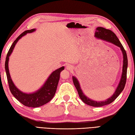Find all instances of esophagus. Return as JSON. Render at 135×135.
Instances as JSON below:
<instances>
[{
	"instance_id": "1",
	"label": "esophagus",
	"mask_w": 135,
	"mask_h": 135,
	"mask_svg": "<svg viewBox=\"0 0 135 135\" xmlns=\"http://www.w3.org/2000/svg\"><path fill=\"white\" fill-rule=\"evenodd\" d=\"M66 68L68 70H71L73 69V66L70 64H67V66H66Z\"/></svg>"
}]
</instances>
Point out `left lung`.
<instances>
[{
	"label": "left lung",
	"instance_id": "8db88e82",
	"mask_svg": "<svg viewBox=\"0 0 135 135\" xmlns=\"http://www.w3.org/2000/svg\"><path fill=\"white\" fill-rule=\"evenodd\" d=\"M95 37L97 39H100L103 40V41H106L107 42H109L112 44L120 47L123 54V67H122V73L121 80L119 83L115 91L110 98H108L105 101L103 102H96L94 100L89 99L88 97L86 96L84 93L82 92V89L80 86L79 83L75 76H73V80L74 84L78 91L79 97L82 100L83 102H84L85 104L93 106V107H102L105 105L110 104L113 102L115 100L117 97H118L120 93L122 92V91L124 90L125 88L126 81H127V67H128V58L126 51L124 49V47L121 44V42L119 41L118 38H117L116 35L114 33L113 31L111 30H107L104 28L103 27H97L96 28V32H95Z\"/></svg>",
	"mask_w": 135,
	"mask_h": 135
}]
</instances>
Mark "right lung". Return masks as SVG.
<instances>
[{"mask_svg":"<svg viewBox=\"0 0 135 135\" xmlns=\"http://www.w3.org/2000/svg\"><path fill=\"white\" fill-rule=\"evenodd\" d=\"M35 31V29L25 31L18 36V38L14 41L13 44L11 46L7 53L5 61L6 73L7 81L11 93H12L14 97L22 104L27 106V107L33 108L38 107L46 104L47 103L50 102L53 99L57 90V85H58L60 79V73L64 69V67H61L59 69L54 71L49 76L47 81H46L41 88H40L38 90L33 93L28 94L23 93L22 91H20L18 89H17V88L14 85V83L11 79L9 70H8V60H9V56L12 53L14 47H15V45L18 40L25 35H26L27 33L33 32Z\"/></svg>","mask_w":135,"mask_h":135,"instance_id":"right-lung-1","label":"right lung"}]
</instances>
